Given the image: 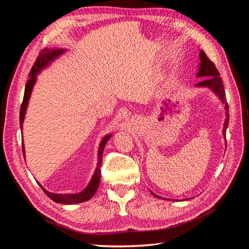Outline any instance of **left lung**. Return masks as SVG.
<instances>
[{
    "mask_svg": "<svg viewBox=\"0 0 249 249\" xmlns=\"http://www.w3.org/2000/svg\"><path fill=\"white\" fill-rule=\"evenodd\" d=\"M197 77H205L201 82L197 83V87H210L213 91L219 96V99L225 104V109L229 110V105L227 103V97H225V91L223 88L222 79L220 77V73L216 69L215 64L211 61L209 57L206 55V53L203 51H200V65H199V71L197 73ZM229 119L230 114L227 112V119H225L224 129H223V135L225 136V132H227V127L229 125ZM154 194V193H153ZM156 197H159L158 195L154 194Z\"/></svg>",
    "mask_w": 249,
    "mask_h": 249,
    "instance_id": "8db88e82",
    "label": "left lung"
}]
</instances>
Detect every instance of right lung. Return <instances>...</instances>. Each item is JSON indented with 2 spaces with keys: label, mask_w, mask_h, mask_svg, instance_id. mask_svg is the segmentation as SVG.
Returning a JSON list of instances; mask_svg holds the SVG:
<instances>
[{
  "label": "right lung",
  "mask_w": 249,
  "mask_h": 249,
  "mask_svg": "<svg viewBox=\"0 0 249 249\" xmlns=\"http://www.w3.org/2000/svg\"><path fill=\"white\" fill-rule=\"evenodd\" d=\"M64 50L60 49V50H43L39 53L38 57H37L35 63L33 64L31 71H30V77L29 80L26 84L25 87V93H24V100H22L21 106H20V111H19V124H20V129H22V122H24V117H25V113H26V109L28 106V102H29V97L31 95V91L33 85L36 80V74L38 73L44 66H46L49 62H51L53 59L56 58L57 56H59L61 53H63ZM111 135H107L106 137H104V139L102 140L101 144H100V148H99V162H97V167L95 169L94 175L90 180V183L88 185V187L84 191H82L81 193L78 194H54L48 192L46 189H43L41 187V185H39L42 190L44 191L48 196L56 202L59 203H65V205H73V203H79V202H83V201H87L88 199L91 198L94 193L96 192L97 188H99L100 185V180H101V165H102V158H103V152L105 145H106L107 141L109 140ZM22 154H25L24 150V145H22Z\"/></svg>",
  "instance_id": "right-lung-1"
}]
</instances>
